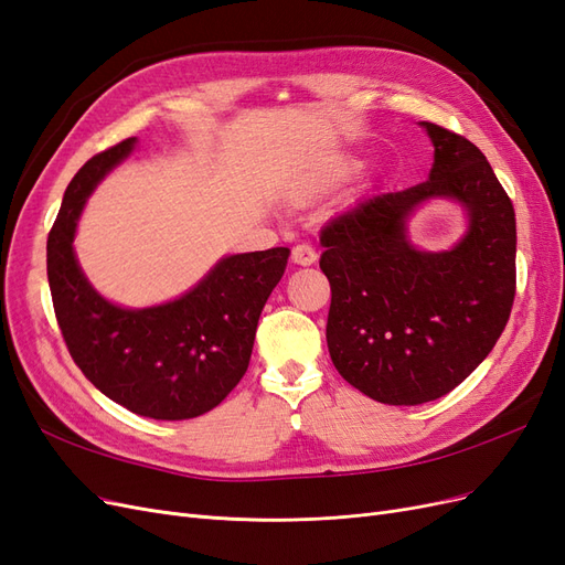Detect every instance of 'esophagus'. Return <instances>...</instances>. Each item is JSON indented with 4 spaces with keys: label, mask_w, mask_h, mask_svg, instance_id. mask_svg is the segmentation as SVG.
<instances>
[{
    "label": "esophagus",
    "mask_w": 565,
    "mask_h": 565,
    "mask_svg": "<svg viewBox=\"0 0 565 565\" xmlns=\"http://www.w3.org/2000/svg\"><path fill=\"white\" fill-rule=\"evenodd\" d=\"M318 259V252L309 245V243H301L297 247H292V262L299 266H311Z\"/></svg>",
    "instance_id": "1"
}]
</instances>
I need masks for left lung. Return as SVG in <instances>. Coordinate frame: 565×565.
<instances>
[{
  "label": "left lung",
  "instance_id": "left-lung-1",
  "mask_svg": "<svg viewBox=\"0 0 565 565\" xmlns=\"http://www.w3.org/2000/svg\"><path fill=\"white\" fill-rule=\"evenodd\" d=\"M434 143L429 181L372 195L320 233L332 301L328 349L365 396L419 405L446 396L498 344L516 297V214L469 139L422 122ZM429 196H455L470 231L450 253H419L404 221Z\"/></svg>",
  "mask_w": 565,
  "mask_h": 565
}]
</instances>
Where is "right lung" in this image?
I'll list each match as a JSON object with an SVG mask.
<instances>
[{"label": "right lung", "mask_w": 565, "mask_h": 565, "mask_svg": "<svg viewBox=\"0 0 565 565\" xmlns=\"http://www.w3.org/2000/svg\"><path fill=\"white\" fill-rule=\"evenodd\" d=\"M136 139L98 152L73 177L49 231L46 276L67 351L100 393L152 419H193L247 372L256 324L287 266V247L235 254L177 301L129 311L94 292L73 237L84 200Z\"/></svg>", "instance_id": "obj_1"}]
</instances>
